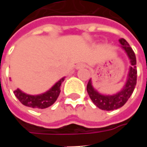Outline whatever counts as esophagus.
<instances>
[{
	"label": "esophagus",
	"instance_id": "obj_1",
	"mask_svg": "<svg viewBox=\"0 0 147 147\" xmlns=\"http://www.w3.org/2000/svg\"><path fill=\"white\" fill-rule=\"evenodd\" d=\"M86 67L85 64H83V63H80V64H78V65H77L76 68L77 69H80V68H83V67Z\"/></svg>",
	"mask_w": 147,
	"mask_h": 147
}]
</instances>
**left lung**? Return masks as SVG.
Listing matches in <instances>:
<instances>
[{
    "label": "left lung",
    "instance_id": "1",
    "mask_svg": "<svg viewBox=\"0 0 147 147\" xmlns=\"http://www.w3.org/2000/svg\"><path fill=\"white\" fill-rule=\"evenodd\" d=\"M119 41L128 56L131 64V66L130 67L126 84L123 90L114 95H103L94 89L91 83V80H89L86 86V90L93 103L102 110H114L122 107L132 94L136 85L137 69H136V54L125 39L120 38L119 39Z\"/></svg>",
    "mask_w": 147,
    "mask_h": 147
}]
</instances>
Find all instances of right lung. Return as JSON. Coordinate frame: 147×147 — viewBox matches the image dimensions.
Instances as JSON below:
<instances>
[{
	"label": "right lung",
	"instance_id": "right-lung-1",
	"mask_svg": "<svg viewBox=\"0 0 147 147\" xmlns=\"http://www.w3.org/2000/svg\"><path fill=\"white\" fill-rule=\"evenodd\" d=\"M64 78H62L49 90L39 95H29L19 89L16 90L14 94L18 100L26 106L37 109L48 108L57 101L61 93V83L64 82Z\"/></svg>",
	"mask_w": 147,
	"mask_h": 147
}]
</instances>
